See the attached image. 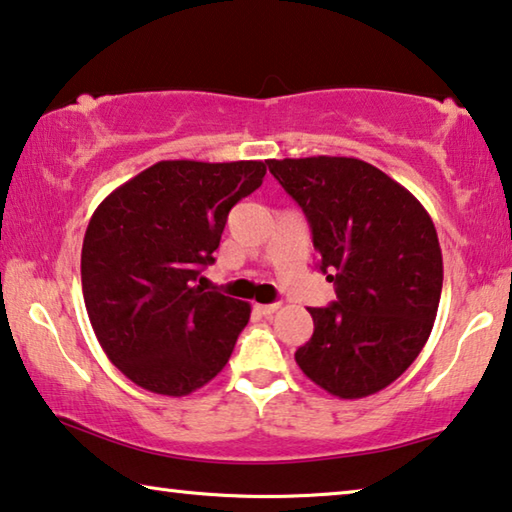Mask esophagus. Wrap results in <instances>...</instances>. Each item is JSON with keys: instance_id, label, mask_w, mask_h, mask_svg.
Returning <instances> with one entry per match:
<instances>
[{"instance_id": "1", "label": "esophagus", "mask_w": 512, "mask_h": 512, "mask_svg": "<svg viewBox=\"0 0 512 512\" xmlns=\"http://www.w3.org/2000/svg\"><path fill=\"white\" fill-rule=\"evenodd\" d=\"M255 310H257L259 314L269 316V314H273V312H278V310H280V303H271V305H262V303H257V305H255Z\"/></svg>"}]
</instances>
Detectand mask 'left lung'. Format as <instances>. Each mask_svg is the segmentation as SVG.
Returning <instances> with one entry per match:
<instances>
[{
  "label": "left lung",
  "mask_w": 512,
  "mask_h": 512,
  "mask_svg": "<svg viewBox=\"0 0 512 512\" xmlns=\"http://www.w3.org/2000/svg\"><path fill=\"white\" fill-rule=\"evenodd\" d=\"M269 170L312 227L330 307H310L314 332L296 351L312 383L364 399L415 362L442 294V250L424 205L355 157L269 159Z\"/></svg>",
  "instance_id": "obj_1"
}]
</instances>
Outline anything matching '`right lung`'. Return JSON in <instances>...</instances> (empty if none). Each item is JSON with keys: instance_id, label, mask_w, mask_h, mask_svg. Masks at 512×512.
I'll return each mask as SVG.
<instances>
[{"instance_id": "obj_1", "label": "right lung", "mask_w": 512, "mask_h": 512, "mask_svg": "<svg viewBox=\"0 0 512 512\" xmlns=\"http://www.w3.org/2000/svg\"><path fill=\"white\" fill-rule=\"evenodd\" d=\"M264 161H159L100 202L81 246V289L107 358L143 389L186 396L221 373L250 319L243 300L196 285L230 209Z\"/></svg>"}]
</instances>
